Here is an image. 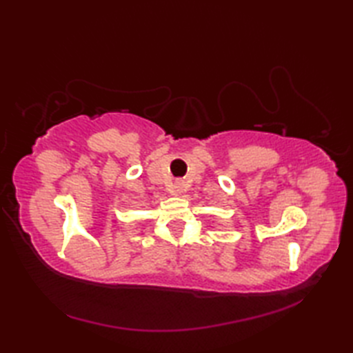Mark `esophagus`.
I'll return each instance as SVG.
<instances>
[{"mask_svg": "<svg viewBox=\"0 0 353 353\" xmlns=\"http://www.w3.org/2000/svg\"><path fill=\"white\" fill-rule=\"evenodd\" d=\"M182 188H183V186H182V182H176V183H174V190H176V192H181V191H182Z\"/></svg>", "mask_w": 353, "mask_h": 353, "instance_id": "1", "label": "esophagus"}]
</instances>
